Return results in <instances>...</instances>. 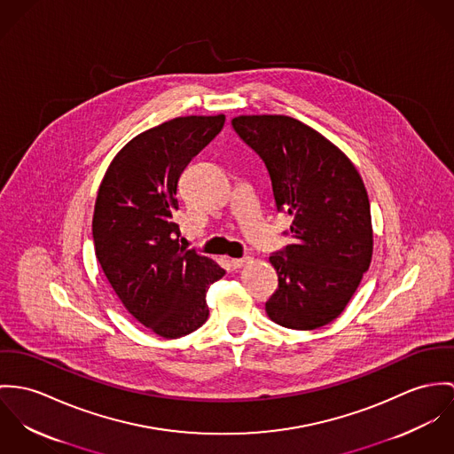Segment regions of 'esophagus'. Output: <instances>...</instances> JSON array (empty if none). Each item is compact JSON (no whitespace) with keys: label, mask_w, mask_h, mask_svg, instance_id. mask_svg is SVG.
<instances>
[{"label":"esophagus","mask_w":454,"mask_h":454,"mask_svg":"<svg viewBox=\"0 0 454 454\" xmlns=\"http://www.w3.org/2000/svg\"><path fill=\"white\" fill-rule=\"evenodd\" d=\"M251 261V257H240V259H231V266L237 270V268H242L244 264H247Z\"/></svg>","instance_id":"esophagus-1"}]
</instances>
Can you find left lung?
<instances>
[{"instance_id":"obj_1","label":"left lung","mask_w":454,"mask_h":454,"mask_svg":"<svg viewBox=\"0 0 454 454\" xmlns=\"http://www.w3.org/2000/svg\"><path fill=\"white\" fill-rule=\"evenodd\" d=\"M264 161L278 210L293 217L294 244L270 255L278 289L268 317L311 331L341 315L372 257L367 192L350 158L322 134L284 114L231 120Z\"/></svg>"}]
</instances>
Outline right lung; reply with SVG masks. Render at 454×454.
Listing matches in <instances>:
<instances>
[{"mask_svg":"<svg viewBox=\"0 0 454 454\" xmlns=\"http://www.w3.org/2000/svg\"><path fill=\"white\" fill-rule=\"evenodd\" d=\"M224 120L179 116L136 136L113 158L98 192L92 235L102 271L129 313L167 340L202 327L205 294L224 275L215 261L179 244L172 217L183 170Z\"/></svg>","mask_w":454,"mask_h":454,"instance_id":"obj_1","label":"right lung"}]
</instances>
